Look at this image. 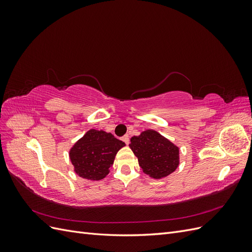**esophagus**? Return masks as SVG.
Listing matches in <instances>:
<instances>
[{"instance_id":"esophagus-1","label":"esophagus","mask_w":252,"mask_h":252,"mask_svg":"<svg viewBox=\"0 0 252 252\" xmlns=\"http://www.w3.org/2000/svg\"><path fill=\"white\" fill-rule=\"evenodd\" d=\"M122 140H123V141L125 142V144H126V145H128V144H129V136H128L127 134H126V135H124L123 138H122Z\"/></svg>"}]
</instances>
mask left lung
Instances as JSON below:
<instances>
[{"instance_id": "8db88e82", "label": "left lung", "mask_w": 252, "mask_h": 252, "mask_svg": "<svg viewBox=\"0 0 252 252\" xmlns=\"http://www.w3.org/2000/svg\"><path fill=\"white\" fill-rule=\"evenodd\" d=\"M129 147L139 159L143 172L154 179H162L179 166V147L155 130H145L132 136Z\"/></svg>"}]
</instances>
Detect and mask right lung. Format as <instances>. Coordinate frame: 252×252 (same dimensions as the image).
Masks as SVG:
<instances>
[{
  "label": "right lung",
  "mask_w": 252,
  "mask_h": 252,
  "mask_svg": "<svg viewBox=\"0 0 252 252\" xmlns=\"http://www.w3.org/2000/svg\"><path fill=\"white\" fill-rule=\"evenodd\" d=\"M125 143L111 133L90 129L69 151L74 171L83 179L98 181L109 173L117 152Z\"/></svg>",
  "instance_id": "add662e5"
}]
</instances>
